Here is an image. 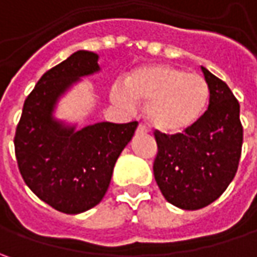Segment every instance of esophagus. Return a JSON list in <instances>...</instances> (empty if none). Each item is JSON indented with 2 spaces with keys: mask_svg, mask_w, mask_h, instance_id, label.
<instances>
[{
  "mask_svg": "<svg viewBox=\"0 0 257 257\" xmlns=\"http://www.w3.org/2000/svg\"><path fill=\"white\" fill-rule=\"evenodd\" d=\"M149 130H147V127L144 125V124H139V127H137V133H147Z\"/></svg>",
  "mask_w": 257,
  "mask_h": 257,
  "instance_id": "34e87169",
  "label": "esophagus"
}]
</instances>
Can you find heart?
Listing matches in <instances>:
<instances>
[{"label":"heart","mask_w":257,"mask_h":257,"mask_svg":"<svg viewBox=\"0 0 257 257\" xmlns=\"http://www.w3.org/2000/svg\"><path fill=\"white\" fill-rule=\"evenodd\" d=\"M146 104L144 115L154 130L183 133L199 123L210 100L204 77L170 64H147L125 78V90L115 84L111 100L124 108Z\"/></svg>","instance_id":"heart-1"}]
</instances>
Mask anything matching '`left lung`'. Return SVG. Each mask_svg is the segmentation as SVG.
Instances as JSON below:
<instances>
[{
  "mask_svg": "<svg viewBox=\"0 0 257 257\" xmlns=\"http://www.w3.org/2000/svg\"><path fill=\"white\" fill-rule=\"evenodd\" d=\"M210 100L202 120L184 133L156 132V183L164 199L183 210H197L222 196L242 154L240 105L227 84L202 67Z\"/></svg>",
  "mask_w": 257,
  "mask_h": 257,
  "instance_id": "left-lung-1",
  "label": "left lung"
}]
</instances>
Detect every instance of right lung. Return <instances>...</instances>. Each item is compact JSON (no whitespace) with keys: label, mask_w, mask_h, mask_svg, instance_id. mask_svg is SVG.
<instances>
[{"label":"right lung","mask_w":257,"mask_h":257,"mask_svg":"<svg viewBox=\"0 0 257 257\" xmlns=\"http://www.w3.org/2000/svg\"><path fill=\"white\" fill-rule=\"evenodd\" d=\"M100 71L98 54L80 50L48 70L25 98L15 157L25 184L58 212L78 214L101 202L114 164L139 123L108 121L77 130L54 117L58 100L81 77Z\"/></svg>","instance_id":"obj_1"}]
</instances>
